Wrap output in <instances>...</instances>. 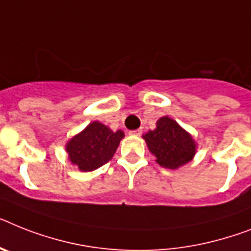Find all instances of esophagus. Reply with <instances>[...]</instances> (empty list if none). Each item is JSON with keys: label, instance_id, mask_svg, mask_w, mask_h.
Instances as JSON below:
<instances>
[{"label": "esophagus", "instance_id": "obj_1", "mask_svg": "<svg viewBox=\"0 0 251 251\" xmlns=\"http://www.w3.org/2000/svg\"><path fill=\"white\" fill-rule=\"evenodd\" d=\"M130 136H141L142 134V130L141 129H136V130H130L129 132Z\"/></svg>", "mask_w": 251, "mask_h": 251}]
</instances>
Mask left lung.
I'll return each mask as SVG.
<instances>
[{"instance_id": "8db88e82", "label": "left lung", "mask_w": 251, "mask_h": 251, "mask_svg": "<svg viewBox=\"0 0 251 251\" xmlns=\"http://www.w3.org/2000/svg\"><path fill=\"white\" fill-rule=\"evenodd\" d=\"M142 138L155 156V161L168 169H178L190 163L198 149L191 133L167 115L161 117L156 122V128L146 132Z\"/></svg>"}]
</instances>
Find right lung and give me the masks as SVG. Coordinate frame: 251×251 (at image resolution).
Wrapping results in <instances>:
<instances>
[{
	"instance_id": "1",
	"label": "right lung",
	"mask_w": 251,
	"mask_h": 251,
	"mask_svg": "<svg viewBox=\"0 0 251 251\" xmlns=\"http://www.w3.org/2000/svg\"><path fill=\"white\" fill-rule=\"evenodd\" d=\"M123 137V130L114 132L95 121L68 140L65 145L68 159L78 171L92 172L111 160Z\"/></svg>"
}]
</instances>
